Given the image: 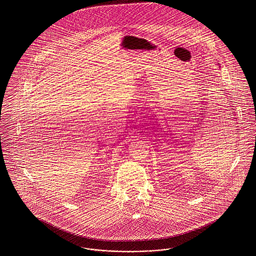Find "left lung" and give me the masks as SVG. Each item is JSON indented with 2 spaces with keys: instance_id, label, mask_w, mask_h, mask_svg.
Returning <instances> with one entry per match:
<instances>
[{
  "instance_id": "1",
  "label": "left lung",
  "mask_w": 256,
  "mask_h": 256,
  "mask_svg": "<svg viewBox=\"0 0 256 256\" xmlns=\"http://www.w3.org/2000/svg\"><path fill=\"white\" fill-rule=\"evenodd\" d=\"M219 68H220V66H219Z\"/></svg>"
}]
</instances>
